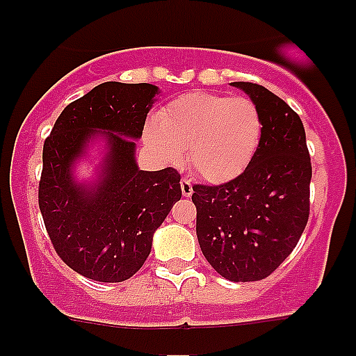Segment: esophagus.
Wrapping results in <instances>:
<instances>
[{
	"instance_id": "obj_1",
	"label": "esophagus",
	"mask_w": 356,
	"mask_h": 356,
	"mask_svg": "<svg viewBox=\"0 0 356 356\" xmlns=\"http://www.w3.org/2000/svg\"><path fill=\"white\" fill-rule=\"evenodd\" d=\"M181 189H182L184 197H191V195H192V182L187 177H182Z\"/></svg>"
}]
</instances>
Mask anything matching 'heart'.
<instances>
[{
	"label": "heart",
	"instance_id": "obj_1",
	"mask_svg": "<svg viewBox=\"0 0 356 356\" xmlns=\"http://www.w3.org/2000/svg\"><path fill=\"white\" fill-rule=\"evenodd\" d=\"M263 113L248 97L191 92L177 97L147 127L145 140L169 164L182 161L212 184L238 177L263 137Z\"/></svg>",
	"mask_w": 356,
	"mask_h": 356
}]
</instances>
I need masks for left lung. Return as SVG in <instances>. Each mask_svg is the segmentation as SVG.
<instances>
[{"label": "left lung", "mask_w": 356, "mask_h": 356, "mask_svg": "<svg viewBox=\"0 0 356 356\" xmlns=\"http://www.w3.org/2000/svg\"><path fill=\"white\" fill-rule=\"evenodd\" d=\"M263 113V137L243 174L192 186L199 246L220 276L264 280L291 254L309 218V161L303 122L263 85L234 81Z\"/></svg>", "instance_id": "8db88e82"}]
</instances>
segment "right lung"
I'll list each match as a JSON object with an SVG mask.
<instances>
[{
    "instance_id": "obj_1",
    "label": "right lung",
    "mask_w": 356,
    "mask_h": 356,
    "mask_svg": "<svg viewBox=\"0 0 356 356\" xmlns=\"http://www.w3.org/2000/svg\"><path fill=\"white\" fill-rule=\"evenodd\" d=\"M159 88L105 81L63 108L43 144L38 206L56 254L79 275L120 283L145 263L155 229L181 199L172 167L138 170L136 140ZM108 138L109 152L93 188L72 181L71 167L89 138Z\"/></svg>"
}]
</instances>
